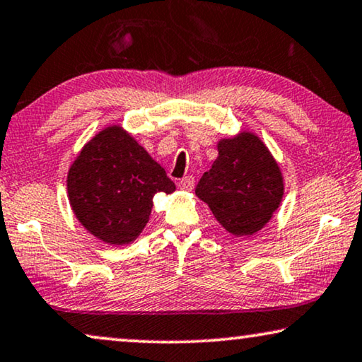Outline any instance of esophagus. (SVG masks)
<instances>
[{"label": "esophagus", "instance_id": "esophagus-1", "mask_svg": "<svg viewBox=\"0 0 362 362\" xmlns=\"http://www.w3.org/2000/svg\"><path fill=\"white\" fill-rule=\"evenodd\" d=\"M179 187L182 188V190H185V192H192L193 187H195V180H193L192 175H187V177H183V179L179 182Z\"/></svg>", "mask_w": 362, "mask_h": 362}]
</instances>
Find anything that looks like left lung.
<instances>
[{"mask_svg": "<svg viewBox=\"0 0 362 362\" xmlns=\"http://www.w3.org/2000/svg\"><path fill=\"white\" fill-rule=\"evenodd\" d=\"M221 226L234 236L262 230L281 205L284 177L267 146L243 131L218 142V157L195 188Z\"/></svg>", "mask_w": 362, "mask_h": 362, "instance_id": "obj_1", "label": "left lung"}]
</instances>
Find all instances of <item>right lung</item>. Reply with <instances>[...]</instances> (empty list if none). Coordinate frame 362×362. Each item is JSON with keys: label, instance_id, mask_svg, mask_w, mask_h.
<instances>
[{"label": "right lung", "instance_id": "add662e5", "mask_svg": "<svg viewBox=\"0 0 362 362\" xmlns=\"http://www.w3.org/2000/svg\"><path fill=\"white\" fill-rule=\"evenodd\" d=\"M67 192L86 231L123 246L144 230L156 193L175 192V183L128 131L108 126L86 142L70 165Z\"/></svg>", "mask_w": 362, "mask_h": 362}]
</instances>
